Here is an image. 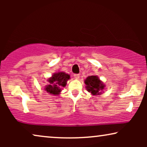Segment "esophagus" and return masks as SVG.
Masks as SVG:
<instances>
[{"label":"esophagus","mask_w":147,"mask_h":147,"mask_svg":"<svg viewBox=\"0 0 147 147\" xmlns=\"http://www.w3.org/2000/svg\"><path fill=\"white\" fill-rule=\"evenodd\" d=\"M74 78H75V79L78 80L80 78V75H79V74H74Z\"/></svg>","instance_id":"esophagus-1"}]
</instances>
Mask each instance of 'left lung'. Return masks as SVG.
<instances>
[{"mask_svg":"<svg viewBox=\"0 0 147 147\" xmlns=\"http://www.w3.org/2000/svg\"><path fill=\"white\" fill-rule=\"evenodd\" d=\"M84 82L88 92H90L92 95L97 96L102 94V91L105 87L103 82L96 76H88Z\"/></svg>","mask_w":147,"mask_h":147,"instance_id":"1","label":"left lung"}]
</instances>
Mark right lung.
<instances>
[{
	"label": "right lung",
	"instance_id": "right-lung-1",
	"mask_svg": "<svg viewBox=\"0 0 147 147\" xmlns=\"http://www.w3.org/2000/svg\"><path fill=\"white\" fill-rule=\"evenodd\" d=\"M70 76L65 72L59 71L53 74L51 78L47 80L49 85L45 86V91L52 95H59L61 91V88L65 87Z\"/></svg>",
	"mask_w": 147,
	"mask_h": 147
}]
</instances>
